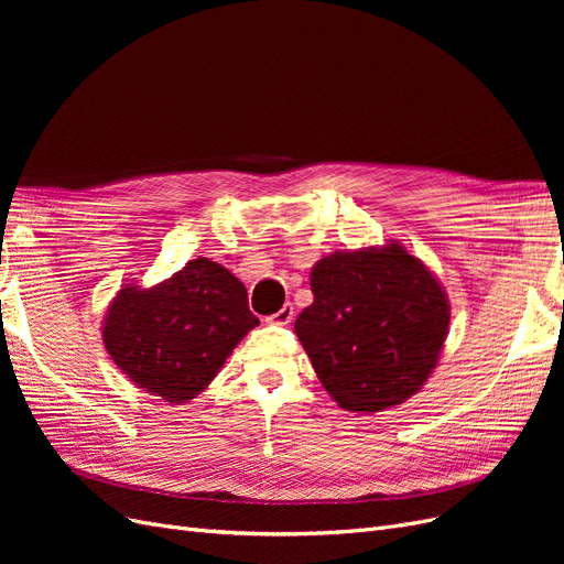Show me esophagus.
Here are the masks:
<instances>
[{"label":"esophagus","mask_w":564,"mask_h":564,"mask_svg":"<svg viewBox=\"0 0 564 564\" xmlns=\"http://www.w3.org/2000/svg\"><path fill=\"white\" fill-rule=\"evenodd\" d=\"M294 319V305L292 303H284L282 308L275 313V315H270V317H265V322H270V324H289Z\"/></svg>","instance_id":"34e87169"}]
</instances>
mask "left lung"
<instances>
[{
  "label": "left lung",
  "instance_id": "left-lung-1",
  "mask_svg": "<svg viewBox=\"0 0 564 564\" xmlns=\"http://www.w3.org/2000/svg\"><path fill=\"white\" fill-rule=\"evenodd\" d=\"M296 336L319 383L348 412H383L421 390L449 334L445 286L421 259L383 247L324 256Z\"/></svg>",
  "mask_w": 564,
  "mask_h": 564
}]
</instances>
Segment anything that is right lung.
<instances>
[{
    "instance_id": "right-lung-1",
    "label": "right lung",
    "mask_w": 564,
    "mask_h": 564,
    "mask_svg": "<svg viewBox=\"0 0 564 564\" xmlns=\"http://www.w3.org/2000/svg\"><path fill=\"white\" fill-rule=\"evenodd\" d=\"M256 324L245 284L202 256L155 286L119 289L104 317V344L135 388L183 404L216 379Z\"/></svg>"
}]
</instances>
